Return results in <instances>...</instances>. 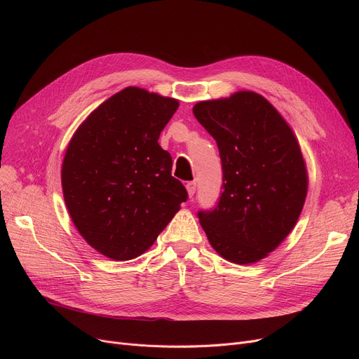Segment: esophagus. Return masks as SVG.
Returning <instances> with one entry per match:
<instances>
[{
  "instance_id": "esophagus-1",
  "label": "esophagus",
  "mask_w": 359,
  "mask_h": 359,
  "mask_svg": "<svg viewBox=\"0 0 359 359\" xmlns=\"http://www.w3.org/2000/svg\"><path fill=\"white\" fill-rule=\"evenodd\" d=\"M186 191H187V195H189V198H194L195 192H196V183L195 182H187L186 183Z\"/></svg>"
}]
</instances>
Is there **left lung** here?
Here are the masks:
<instances>
[{
    "label": "left lung",
    "instance_id": "left-lung-1",
    "mask_svg": "<svg viewBox=\"0 0 359 359\" xmlns=\"http://www.w3.org/2000/svg\"><path fill=\"white\" fill-rule=\"evenodd\" d=\"M194 115L217 141L224 175L215 210L198 214L202 229L225 260L265 259L292 231L306 202L298 140L280 113L249 90L199 102Z\"/></svg>",
    "mask_w": 359,
    "mask_h": 359
}]
</instances>
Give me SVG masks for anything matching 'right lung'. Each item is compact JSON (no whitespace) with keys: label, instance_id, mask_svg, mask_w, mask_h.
Here are the masks:
<instances>
[{"label":"right lung","instance_id":"add662e5","mask_svg":"<svg viewBox=\"0 0 359 359\" xmlns=\"http://www.w3.org/2000/svg\"><path fill=\"white\" fill-rule=\"evenodd\" d=\"M177 107L173 97L126 87L94 109L67 147V210L81 237L109 259L147 252L187 199L158 145Z\"/></svg>","mask_w":359,"mask_h":359}]
</instances>
